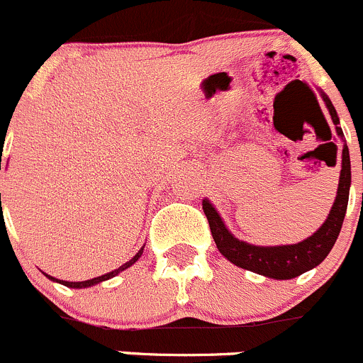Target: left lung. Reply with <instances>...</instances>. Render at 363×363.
Returning a JSON list of instances; mask_svg holds the SVG:
<instances>
[{"instance_id":"8db88e82","label":"left lung","mask_w":363,"mask_h":363,"mask_svg":"<svg viewBox=\"0 0 363 363\" xmlns=\"http://www.w3.org/2000/svg\"><path fill=\"white\" fill-rule=\"evenodd\" d=\"M322 99L325 102L327 109H329L333 123L335 125V133L342 140V163L334 205L330 208L329 217L318 228V231L313 233L311 236H308L303 242L294 243V245H250V243L235 238L211 201L203 200V212L208 219V226H211V233L217 249L228 261L236 264L238 268L249 269V272L274 278V280H291V278L299 277V274L310 272L315 266H318L329 255V252L333 250L339 231H341L342 220H345L346 207H348L350 184H352V165H350V151L348 146H346L345 137H342L341 127H339V118L337 113H335V108L323 91Z\"/></svg>"}]
</instances>
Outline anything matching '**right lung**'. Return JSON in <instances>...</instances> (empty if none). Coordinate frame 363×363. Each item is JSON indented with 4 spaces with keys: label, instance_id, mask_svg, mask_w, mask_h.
Instances as JSON below:
<instances>
[{
    "label": "right lung",
    "instance_id": "add662e5",
    "mask_svg": "<svg viewBox=\"0 0 363 363\" xmlns=\"http://www.w3.org/2000/svg\"><path fill=\"white\" fill-rule=\"evenodd\" d=\"M0 207H1V193H0ZM1 211H3V208H1ZM143 250H144V247H143V249H140L139 252H137L135 255H133V257L130 259V261L125 262L123 266H120V268L114 269V272H111V273H106V274H102V277H97V278H91V280H85V281H64V280H57V278H53V277H50V274H47V273H45V277H48V278H50V280H53V281H59V284L66 285V287H71V289H85V287H91V285L101 284V281H104V280H109V278L116 277V274L120 273V272H123V269L130 268V266L133 264V262H135L137 259H139L140 255H143Z\"/></svg>",
    "mask_w": 363,
    "mask_h": 363
}]
</instances>
